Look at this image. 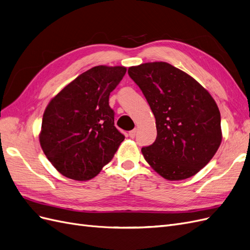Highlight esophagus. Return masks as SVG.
<instances>
[{"mask_svg":"<svg viewBox=\"0 0 250 250\" xmlns=\"http://www.w3.org/2000/svg\"><path fill=\"white\" fill-rule=\"evenodd\" d=\"M135 133H137V129H133V130L129 131V137L133 139L135 137Z\"/></svg>","mask_w":250,"mask_h":250,"instance_id":"34e87169","label":"esophagus"}]
</instances>
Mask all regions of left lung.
Here are the masks:
<instances>
[{
	"instance_id": "obj_1",
	"label": "left lung",
	"mask_w": 250,
	"mask_h": 250,
	"mask_svg": "<svg viewBox=\"0 0 250 250\" xmlns=\"http://www.w3.org/2000/svg\"><path fill=\"white\" fill-rule=\"evenodd\" d=\"M152 110L157 137L142 148L146 162L167 180L198 173L222 141L221 117L213 97L184 71L164 62L128 69Z\"/></svg>"
}]
</instances>
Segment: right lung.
I'll list each match as a JSON object with an SVG mask.
<instances>
[{
	"label": "right lung",
	"mask_w": 250,
	"mask_h": 250,
	"mask_svg": "<svg viewBox=\"0 0 250 250\" xmlns=\"http://www.w3.org/2000/svg\"><path fill=\"white\" fill-rule=\"evenodd\" d=\"M125 73V66H94L64 86L44 109L41 147L63 176L94 178L124 141L108 99Z\"/></svg>",
	"instance_id": "right-lung-1"
}]
</instances>
